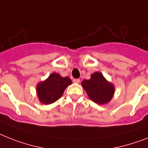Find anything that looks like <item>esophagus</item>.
<instances>
[{"mask_svg": "<svg viewBox=\"0 0 148 148\" xmlns=\"http://www.w3.org/2000/svg\"><path fill=\"white\" fill-rule=\"evenodd\" d=\"M73 82H74V83H79V82H80V79H73Z\"/></svg>", "mask_w": 148, "mask_h": 148, "instance_id": "obj_1", "label": "esophagus"}]
</instances>
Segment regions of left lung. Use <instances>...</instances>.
Returning a JSON list of instances; mask_svg holds the SVG:
<instances>
[{
    "label": "left lung",
    "mask_w": 148,
    "mask_h": 148,
    "mask_svg": "<svg viewBox=\"0 0 148 148\" xmlns=\"http://www.w3.org/2000/svg\"><path fill=\"white\" fill-rule=\"evenodd\" d=\"M82 85L91 101L98 104H105L110 101L115 92V88L99 72L91 74V79L84 80Z\"/></svg>",
    "instance_id": "1"
}]
</instances>
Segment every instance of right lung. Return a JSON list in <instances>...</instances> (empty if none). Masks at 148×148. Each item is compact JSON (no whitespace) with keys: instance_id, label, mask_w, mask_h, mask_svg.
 I'll return each instance as SVG.
<instances>
[{"instance_id":"1","label":"right lung","mask_w":148,"mask_h":148,"mask_svg":"<svg viewBox=\"0 0 148 148\" xmlns=\"http://www.w3.org/2000/svg\"><path fill=\"white\" fill-rule=\"evenodd\" d=\"M72 84L69 77H62L58 73H53L46 80L39 82L36 88L40 102L51 104L60 98L69 85Z\"/></svg>"}]
</instances>
